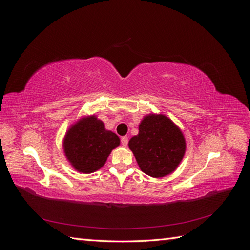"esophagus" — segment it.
Wrapping results in <instances>:
<instances>
[{
	"label": "esophagus",
	"instance_id": "obj_1",
	"mask_svg": "<svg viewBox=\"0 0 250 250\" xmlns=\"http://www.w3.org/2000/svg\"><path fill=\"white\" fill-rule=\"evenodd\" d=\"M121 143H122V145L124 147H126L127 144H128V138L127 137H123L122 139H121Z\"/></svg>",
	"mask_w": 250,
	"mask_h": 250
}]
</instances>
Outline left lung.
<instances>
[{
    "label": "left lung",
    "instance_id": "obj_1",
    "mask_svg": "<svg viewBox=\"0 0 250 250\" xmlns=\"http://www.w3.org/2000/svg\"><path fill=\"white\" fill-rule=\"evenodd\" d=\"M140 169L160 178L175 171L186 152V140L179 128L164 115L144 117L139 134L128 143Z\"/></svg>",
    "mask_w": 250,
    "mask_h": 250
}]
</instances>
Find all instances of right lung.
I'll list each match as a JSON object with an SVG mask.
<instances>
[{
  "label": "right lung",
  "instance_id": "obj_1",
  "mask_svg": "<svg viewBox=\"0 0 250 250\" xmlns=\"http://www.w3.org/2000/svg\"><path fill=\"white\" fill-rule=\"evenodd\" d=\"M120 145L116 133L105 129L95 115L81 118L70 127L63 139V151L75 170L93 173L102 168L111 150Z\"/></svg>",
  "mask_w": 250,
  "mask_h": 250
}]
</instances>
